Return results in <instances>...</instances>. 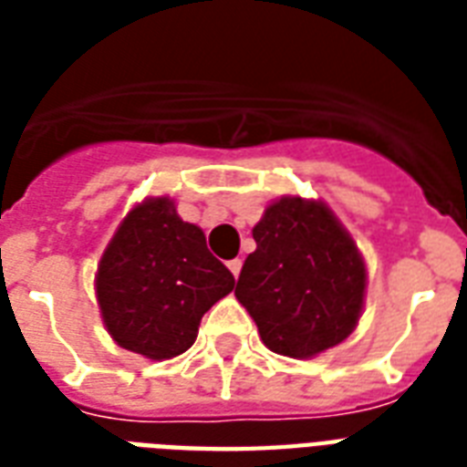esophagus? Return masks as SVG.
Here are the masks:
<instances>
[{"mask_svg":"<svg viewBox=\"0 0 467 467\" xmlns=\"http://www.w3.org/2000/svg\"><path fill=\"white\" fill-rule=\"evenodd\" d=\"M227 269L233 271L234 278L240 276V271H242V259H240V256H237V259H233V262H227Z\"/></svg>","mask_w":467,"mask_h":467,"instance_id":"obj_1","label":"esophagus"}]
</instances>
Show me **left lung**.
<instances>
[{
	"label": "left lung",
	"instance_id": "obj_1",
	"mask_svg": "<svg viewBox=\"0 0 467 467\" xmlns=\"http://www.w3.org/2000/svg\"><path fill=\"white\" fill-rule=\"evenodd\" d=\"M234 296L274 354L312 358L354 332L368 271L325 201L281 196L252 230Z\"/></svg>",
	"mask_w": 467,
	"mask_h": 467
}]
</instances>
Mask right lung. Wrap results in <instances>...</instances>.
<instances>
[{"label": "right lung", "instance_id": "add662e5", "mask_svg": "<svg viewBox=\"0 0 467 467\" xmlns=\"http://www.w3.org/2000/svg\"><path fill=\"white\" fill-rule=\"evenodd\" d=\"M101 319L119 347L150 361L183 354L205 312L234 276L205 247L203 230L179 218L169 196H150L120 220L97 269Z\"/></svg>", "mask_w": 467, "mask_h": 467}]
</instances>
